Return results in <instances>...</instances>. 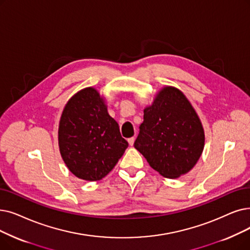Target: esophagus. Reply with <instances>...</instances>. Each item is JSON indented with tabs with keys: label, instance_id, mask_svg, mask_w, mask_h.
<instances>
[{
	"label": "esophagus",
	"instance_id": "esophagus-1",
	"mask_svg": "<svg viewBox=\"0 0 250 250\" xmlns=\"http://www.w3.org/2000/svg\"><path fill=\"white\" fill-rule=\"evenodd\" d=\"M127 142H128L129 146H133V145H134V142H135V138H134V137L128 138V139H127Z\"/></svg>",
	"mask_w": 250,
	"mask_h": 250
}]
</instances>
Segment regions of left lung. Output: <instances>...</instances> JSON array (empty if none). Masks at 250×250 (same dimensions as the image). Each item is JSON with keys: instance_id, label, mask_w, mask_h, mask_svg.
Segmentation results:
<instances>
[{"instance_id": "1", "label": "left lung", "mask_w": 250, "mask_h": 250, "mask_svg": "<svg viewBox=\"0 0 250 250\" xmlns=\"http://www.w3.org/2000/svg\"><path fill=\"white\" fill-rule=\"evenodd\" d=\"M204 141L201 121L187 97L166 85L144 109L134 146L162 177L177 179L197 164Z\"/></svg>"}]
</instances>
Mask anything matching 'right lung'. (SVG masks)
I'll return each instance as SVG.
<instances>
[{
  "label": "right lung",
  "mask_w": 250,
  "mask_h": 250,
  "mask_svg": "<svg viewBox=\"0 0 250 250\" xmlns=\"http://www.w3.org/2000/svg\"><path fill=\"white\" fill-rule=\"evenodd\" d=\"M58 144L68 169L90 182L107 176L128 146L108 114L105 98L92 86L74 94L64 106Z\"/></svg>",
  "instance_id": "1"
}]
</instances>
